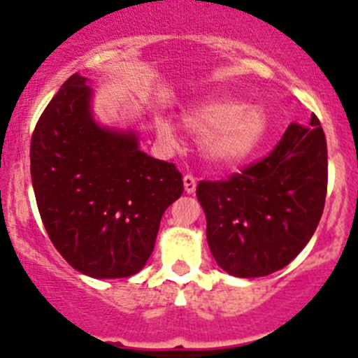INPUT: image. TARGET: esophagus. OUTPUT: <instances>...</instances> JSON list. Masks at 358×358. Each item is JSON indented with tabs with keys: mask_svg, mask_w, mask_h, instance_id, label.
<instances>
[{
	"mask_svg": "<svg viewBox=\"0 0 358 358\" xmlns=\"http://www.w3.org/2000/svg\"><path fill=\"white\" fill-rule=\"evenodd\" d=\"M183 185H185V192L187 194H194V192H196V185H197L196 176L189 175V173H187V175L183 176Z\"/></svg>",
	"mask_w": 358,
	"mask_h": 358,
	"instance_id": "esophagus-1",
	"label": "esophagus"
}]
</instances>
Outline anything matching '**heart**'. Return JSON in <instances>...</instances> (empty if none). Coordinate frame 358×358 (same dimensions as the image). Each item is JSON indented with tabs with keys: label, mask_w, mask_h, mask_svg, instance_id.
Instances as JSON below:
<instances>
[{
	"label": "heart",
	"mask_w": 358,
	"mask_h": 358,
	"mask_svg": "<svg viewBox=\"0 0 358 358\" xmlns=\"http://www.w3.org/2000/svg\"><path fill=\"white\" fill-rule=\"evenodd\" d=\"M187 128L204 135V149L216 162L234 164L246 159L262 143L266 133V115L259 107H244L236 100H208L183 117ZM161 138L171 140L173 128L166 119L157 121Z\"/></svg>",
	"instance_id": "heart-1"
}]
</instances>
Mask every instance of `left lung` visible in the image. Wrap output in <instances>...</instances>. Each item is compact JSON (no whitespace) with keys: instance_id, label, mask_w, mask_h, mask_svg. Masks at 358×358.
Returning a JSON list of instances; mask_svg holds the SVG:
<instances>
[{"instance_id":"8db88e82","label":"left lung","mask_w":358,"mask_h":358,"mask_svg":"<svg viewBox=\"0 0 358 358\" xmlns=\"http://www.w3.org/2000/svg\"><path fill=\"white\" fill-rule=\"evenodd\" d=\"M197 199L216 263L236 277L284 268L308 244L327 194V143L317 115L289 124L268 156L227 180H201Z\"/></svg>"}]
</instances>
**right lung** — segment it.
I'll list each match as a JSON object with an SVG mask.
<instances>
[{
	"label": "right lung",
	"mask_w": 358,
	"mask_h": 358,
	"mask_svg": "<svg viewBox=\"0 0 358 358\" xmlns=\"http://www.w3.org/2000/svg\"><path fill=\"white\" fill-rule=\"evenodd\" d=\"M92 90L72 74L31 138V178L50 241L78 272L121 279L140 272L162 213L183 194L182 173L138 149L133 133L100 128Z\"/></svg>",
	"instance_id": "1"
}]
</instances>
